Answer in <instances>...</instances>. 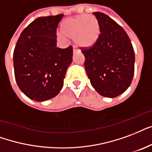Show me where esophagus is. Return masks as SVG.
I'll use <instances>...</instances> for the list:
<instances>
[{
  "label": "esophagus",
  "mask_w": 152,
  "mask_h": 152,
  "mask_svg": "<svg viewBox=\"0 0 152 152\" xmlns=\"http://www.w3.org/2000/svg\"><path fill=\"white\" fill-rule=\"evenodd\" d=\"M77 50V48H76L75 46H74V47H73V51H74V52H76Z\"/></svg>",
  "instance_id": "34e87169"
}]
</instances>
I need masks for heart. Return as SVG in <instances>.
I'll return each mask as SVG.
<instances>
[{
	"label": "heart",
	"instance_id": "b5f03b06",
	"mask_svg": "<svg viewBox=\"0 0 152 152\" xmlns=\"http://www.w3.org/2000/svg\"><path fill=\"white\" fill-rule=\"evenodd\" d=\"M62 32H58V38L66 41L67 38L74 39L76 45L89 48L94 45L100 36V24L97 17L82 14L69 17L63 23Z\"/></svg>",
	"mask_w": 152,
	"mask_h": 152
}]
</instances>
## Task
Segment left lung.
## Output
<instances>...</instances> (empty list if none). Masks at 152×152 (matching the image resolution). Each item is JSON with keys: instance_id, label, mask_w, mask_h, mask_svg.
<instances>
[{"instance_id": "1", "label": "left lung", "mask_w": 152, "mask_h": 152, "mask_svg": "<svg viewBox=\"0 0 152 152\" xmlns=\"http://www.w3.org/2000/svg\"><path fill=\"white\" fill-rule=\"evenodd\" d=\"M99 21V38L89 48H82L85 68L91 85L99 94L116 97L131 85L135 53L128 34L109 16L94 12Z\"/></svg>"}]
</instances>
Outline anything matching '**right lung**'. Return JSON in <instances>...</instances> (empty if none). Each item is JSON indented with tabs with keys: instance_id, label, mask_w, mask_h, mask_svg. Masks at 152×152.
Masks as SVG:
<instances>
[{
	"instance_id": "right-lung-1",
	"label": "right lung",
	"mask_w": 152,
	"mask_h": 152,
	"mask_svg": "<svg viewBox=\"0 0 152 152\" xmlns=\"http://www.w3.org/2000/svg\"><path fill=\"white\" fill-rule=\"evenodd\" d=\"M63 16L36 19L22 31L14 49L17 86L36 102H44L58 94L66 71L72 63V47L65 49L56 47V31Z\"/></svg>"
}]
</instances>
